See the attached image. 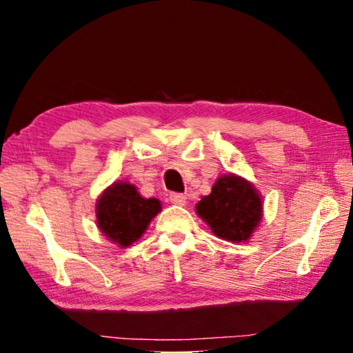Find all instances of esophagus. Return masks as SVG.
Masks as SVG:
<instances>
[{
    "instance_id": "34e87169",
    "label": "esophagus",
    "mask_w": 353,
    "mask_h": 353,
    "mask_svg": "<svg viewBox=\"0 0 353 353\" xmlns=\"http://www.w3.org/2000/svg\"><path fill=\"white\" fill-rule=\"evenodd\" d=\"M168 199H170L172 204L175 205H186V196L180 194V192H172V194L168 196Z\"/></svg>"
}]
</instances>
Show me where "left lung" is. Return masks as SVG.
Wrapping results in <instances>:
<instances>
[{"mask_svg":"<svg viewBox=\"0 0 353 353\" xmlns=\"http://www.w3.org/2000/svg\"><path fill=\"white\" fill-rule=\"evenodd\" d=\"M196 214L216 238L245 243L263 216V201L252 183L228 173L216 178L212 192L196 204Z\"/></svg>","mask_w":353,"mask_h":353,"instance_id":"8db88e82","label":"left lung"}]
</instances>
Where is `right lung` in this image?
Returning <instances> with one entry per match:
<instances>
[{"instance_id": "1", "label": "right lung", "mask_w": 353, "mask_h": 353, "mask_svg": "<svg viewBox=\"0 0 353 353\" xmlns=\"http://www.w3.org/2000/svg\"><path fill=\"white\" fill-rule=\"evenodd\" d=\"M161 210L156 197L146 199L132 183L115 181L96 201V223L110 243L125 249L141 238Z\"/></svg>"}]
</instances>
